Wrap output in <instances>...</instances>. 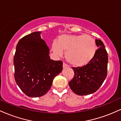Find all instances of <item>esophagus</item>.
Masks as SVG:
<instances>
[{"label":"esophagus","instance_id":"1","mask_svg":"<svg viewBox=\"0 0 121 121\" xmlns=\"http://www.w3.org/2000/svg\"><path fill=\"white\" fill-rule=\"evenodd\" d=\"M63 68H68V65L66 64H65L64 62L63 63Z\"/></svg>","mask_w":121,"mask_h":121}]
</instances>
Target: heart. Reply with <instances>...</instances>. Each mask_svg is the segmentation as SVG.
<instances>
[{"mask_svg":"<svg viewBox=\"0 0 121 121\" xmlns=\"http://www.w3.org/2000/svg\"><path fill=\"white\" fill-rule=\"evenodd\" d=\"M52 49L56 55L61 56L65 51L66 60L73 66L87 64L94 57L97 51L95 40L88 35L64 34L53 42Z\"/></svg>","mask_w":121,"mask_h":121,"instance_id":"1","label":"heart"}]
</instances>
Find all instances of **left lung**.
<instances>
[{
	"label": "left lung",
	"mask_w": 121,
	"mask_h": 121,
	"mask_svg": "<svg viewBox=\"0 0 121 121\" xmlns=\"http://www.w3.org/2000/svg\"><path fill=\"white\" fill-rule=\"evenodd\" d=\"M95 43L98 49L91 61L81 67L72 68L74 75L69 85L77 95H88L95 92L106 77L108 53L101 40L95 39Z\"/></svg>",
	"instance_id": "1"
}]
</instances>
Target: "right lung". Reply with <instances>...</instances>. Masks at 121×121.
I'll list each match as a JSON object with an SVG mask.
<instances>
[{"label": "right lung", "mask_w": 121, "mask_h": 121, "mask_svg": "<svg viewBox=\"0 0 121 121\" xmlns=\"http://www.w3.org/2000/svg\"><path fill=\"white\" fill-rule=\"evenodd\" d=\"M35 32L19 40L13 58L15 80L24 93L30 97L43 96L51 89L54 78L62 70L61 61L49 57V49Z\"/></svg>", "instance_id": "obj_1"}]
</instances>
